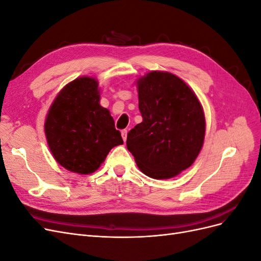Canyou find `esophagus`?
Segmentation results:
<instances>
[{
  "instance_id": "obj_1",
  "label": "esophagus",
  "mask_w": 261,
  "mask_h": 261,
  "mask_svg": "<svg viewBox=\"0 0 261 261\" xmlns=\"http://www.w3.org/2000/svg\"><path fill=\"white\" fill-rule=\"evenodd\" d=\"M122 138L124 141H126V139H127V129L122 130Z\"/></svg>"
}]
</instances>
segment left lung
I'll list each match as a JSON object with an SVG mask.
<instances>
[{"instance_id": "obj_1", "label": "left lung", "mask_w": 261, "mask_h": 261, "mask_svg": "<svg viewBox=\"0 0 261 261\" xmlns=\"http://www.w3.org/2000/svg\"><path fill=\"white\" fill-rule=\"evenodd\" d=\"M143 122L127 134L126 145L139 170L167 179L191 167L203 145L206 120L189 87L168 72L153 70L137 81Z\"/></svg>"}]
</instances>
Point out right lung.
I'll list each match as a JSON object with an SVG mask.
<instances>
[{"instance_id":"1","label":"right lung","mask_w":261,"mask_h":261,"mask_svg":"<svg viewBox=\"0 0 261 261\" xmlns=\"http://www.w3.org/2000/svg\"><path fill=\"white\" fill-rule=\"evenodd\" d=\"M98 82L81 77L63 88L44 123L49 148L63 168L80 174L99 169L113 147L122 145L109 110L100 106Z\"/></svg>"}]
</instances>
